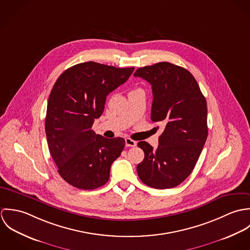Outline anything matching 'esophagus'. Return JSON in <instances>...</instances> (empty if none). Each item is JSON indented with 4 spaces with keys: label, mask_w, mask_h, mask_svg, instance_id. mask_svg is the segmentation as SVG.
I'll list each match as a JSON object with an SVG mask.
<instances>
[{
    "label": "esophagus",
    "mask_w": 250,
    "mask_h": 250,
    "mask_svg": "<svg viewBox=\"0 0 250 250\" xmlns=\"http://www.w3.org/2000/svg\"><path fill=\"white\" fill-rule=\"evenodd\" d=\"M125 144H126L127 147H134V146L137 145V142H135V141H133V140L127 138V139H125Z\"/></svg>",
    "instance_id": "1"
}]
</instances>
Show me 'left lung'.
Instances as JSON below:
<instances>
[{"mask_svg":"<svg viewBox=\"0 0 250 250\" xmlns=\"http://www.w3.org/2000/svg\"><path fill=\"white\" fill-rule=\"evenodd\" d=\"M134 76L151 84V120L166 126L157 149L138 143L144 152L138 175L154 188L177 187L193 170L208 137L206 99L191 73L170 62L144 66Z\"/></svg>","mask_w":250,"mask_h":250,"instance_id":"obj_1","label":"left lung"}]
</instances>
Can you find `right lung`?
I'll list each match as a JSON object with an SVG mask.
<instances>
[{
  "mask_svg": "<svg viewBox=\"0 0 250 250\" xmlns=\"http://www.w3.org/2000/svg\"><path fill=\"white\" fill-rule=\"evenodd\" d=\"M134 69L87 62L66 69L55 83L45 132L58 172L73 187L94 189L108 181L111 164L125 141L96 135L91 127L103 113L108 93L124 83Z\"/></svg>",
  "mask_w": 250,
  "mask_h": 250,
  "instance_id": "add662e5",
  "label": "right lung"
}]
</instances>
